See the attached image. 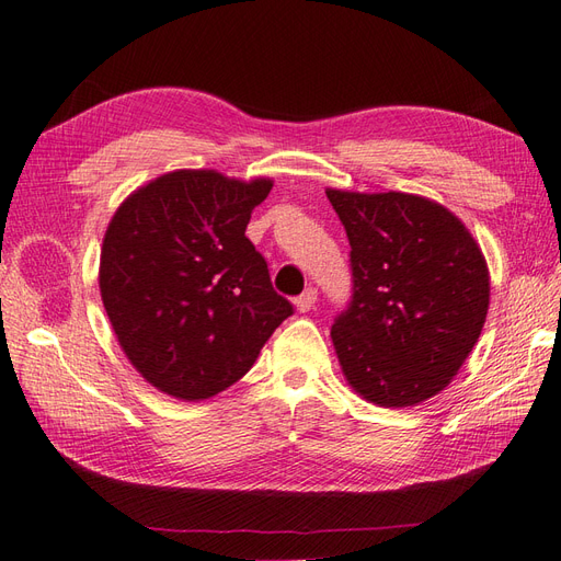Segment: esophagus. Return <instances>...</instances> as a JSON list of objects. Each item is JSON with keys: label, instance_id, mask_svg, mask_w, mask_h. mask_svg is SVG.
<instances>
[{"label": "esophagus", "instance_id": "34e87169", "mask_svg": "<svg viewBox=\"0 0 561 561\" xmlns=\"http://www.w3.org/2000/svg\"><path fill=\"white\" fill-rule=\"evenodd\" d=\"M316 299H318L316 287H307V290L295 299V309H297L299 313H305V311H309V309L316 305Z\"/></svg>", "mask_w": 561, "mask_h": 561}]
</instances>
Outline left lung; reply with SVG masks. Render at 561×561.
<instances>
[{
  "instance_id": "obj_1",
  "label": "left lung",
  "mask_w": 561,
  "mask_h": 561,
  "mask_svg": "<svg viewBox=\"0 0 561 561\" xmlns=\"http://www.w3.org/2000/svg\"><path fill=\"white\" fill-rule=\"evenodd\" d=\"M325 195L352 245L354 299L330 330L346 382L385 408L436 397L486 323V256L448 207L422 195Z\"/></svg>"
}]
</instances>
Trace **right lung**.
<instances>
[{
	"label": "right lung",
	"mask_w": 561,
	"mask_h": 561,
	"mask_svg": "<svg viewBox=\"0 0 561 561\" xmlns=\"http://www.w3.org/2000/svg\"><path fill=\"white\" fill-rule=\"evenodd\" d=\"M274 181L174 170L129 193L105 229L99 287L148 385L203 401L238 382L293 316L245 229Z\"/></svg>",
	"instance_id": "obj_1"
}]
</instances>
